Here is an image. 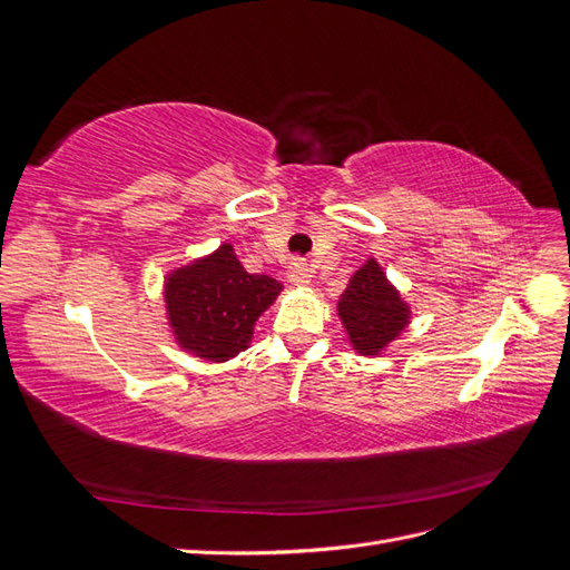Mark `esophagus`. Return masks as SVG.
Segmentation results:
<instances>
[{"mask_svg":"<svg viewBox=\"0 0 570 570\" xmlns=\"http://www.w3.org/2000/svg\"><path fill=\"white\" fill-rule=\"evenodd\" d=\"M287 278L292 285H297V287L308 285L312 283V268H308V264L302 262V258H295V262H292L287 268Z\"/></svg>","mask_w":570,"mask_h":570,"instance_id":"obj_1","label":"esophagus"}]
</instances>
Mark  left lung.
<instances>
[{
	"label": "left lung",
	"instance_id": "obj_1",
	"mask_svg": "<svg viewBox=\"0 0 570 570\" xmlns=\"http://www.w3.org/2000/svg\"><path fill=\"white\" fill-rule=\"evenodd\" d=\"M337 314L358 354L375 356L409 325V306L375 258L361 266L337 302Z\"/></svg>",
	"mask_w": 570,
	"mask_h": 570
}]
</instances>
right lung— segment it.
<instances>
[{"instance_id": "1", "label": "right lung", "mask_w": 570, "mask_h": 570, "mask_svg": "<svg viewBox=\"0 0 570 570\" xmlns=\"http://www.w3.org/2000/svg\"><path fill=\"white\" fill-rule=\"evenodd\" d=\"M283 285L254 275L230 245L174 271L166 278L168 323L185 352L206 361H228L245 352L254 323L281 295Z\"/></svg>"}]
</instances>
